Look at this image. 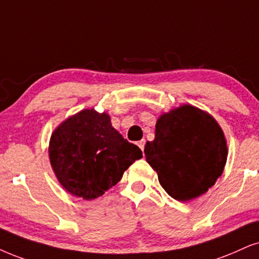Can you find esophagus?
Here are the masks:
<instances>
[{
  "label": "esophagus",
  "mask_w": 259,
  "mask_h": 259,
  "mask_svg": "<svg viewBox=\"0 0 259 259\" xmlns=\"http://www.w3.org/2000/svg\"><path fill=\"white\" fill-rule=\"evenodd\" d=\"M145 145H146V141L145 140H141V141H139V142H137V146L140 147L141 148V150H145Z\"/></svg>",
  "instance_id": "esophagus-1"
}]
</instances>
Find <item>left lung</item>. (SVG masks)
Wrapping results in <instances>:
<instances>
[{
    "mask_svg": "<svg viewBox=\"0 0 259 259\" xmlns=\"http://www.w3.org/2000/svg\"><path fill=\"white\" fill-rule=\"evenodd\" d=\"M145 154L163 190L185 202L207 192L222 175L227 145L210 114L184 105L160 117Z\"/></svg>",
    "mask_w": 259,
    "mask_h": 259,
    "instance_id": "left-lung-1",
    "label": "left lung"
}]
</instances>
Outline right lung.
Here are the masks:
<instances>
[{
    "mask_svg": "<svg viewBox=\"0 0 259 259\" xmlns=\"http://www.w3.org/2000/svg\"><path fill=\"white\" fill-rule=\"evenodd\" d=\"M49 156L62 186L93 199L120 181L142 150L113 129L109 114L83 110L64 120L50 140Z\"/></svg>",
    "mask_w": 259,
    "mask_h": 259,
    "instance_id": "add662e5",
    "label": "right lung"
}]
</instances>
